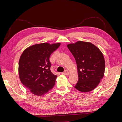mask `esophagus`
<instances>
[{"instance_id": "obj_1", "label": "esophagus", "mask_w": 122, "mask_h": 122, "mask_svg": "<svg viewBox=\"0 0 122 122\" xmlns=\"http://www.w3.org/2000/svg\"><path fill=\"white\" fill-rule=\"evenodd\" d=\"M62 74H64V75H68L69 74V72L68 70H66L63 73H62Z\"/></svg>"}]
</instances>
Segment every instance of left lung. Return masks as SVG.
I'll return each instance as SVG.
<instances>
[{
    "label": "left lung",
    "mask_w": 122,
    "mask_h": 122,
    "mask_svg": "<svg viewBox=\"0 0 122 122\" xmlns=\"http://www.w3.org/2000/svg\"><path fill=\"white\" fill-rule=\"evenodd\" d=\"M67 47L75 59L78 70V81L74 87L85 93L93 90L104 74L105 63L101 51L94 44L83 41Z\"/></svg>",
    "instance_id": "1"
}]
</instances>
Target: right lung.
Masks as SVG:
<instances>
[{"label": "right lung", "mask_w": 122, "mask_h": 122, "mask_svg": "<svg viewBox=\"0 0 122 122\" xmlns=\"http://www.w3.org/2000/svg\"><path fill=\"white\" fill-rule=\"evenodd\" d=\"M60 45L36 44L26 49L21 54L19 61V78L32 94L42 96L54 86L57 76L51 71L49 57Z\"/></svg>", "instance_id": "obj_1"}]
</instances>
